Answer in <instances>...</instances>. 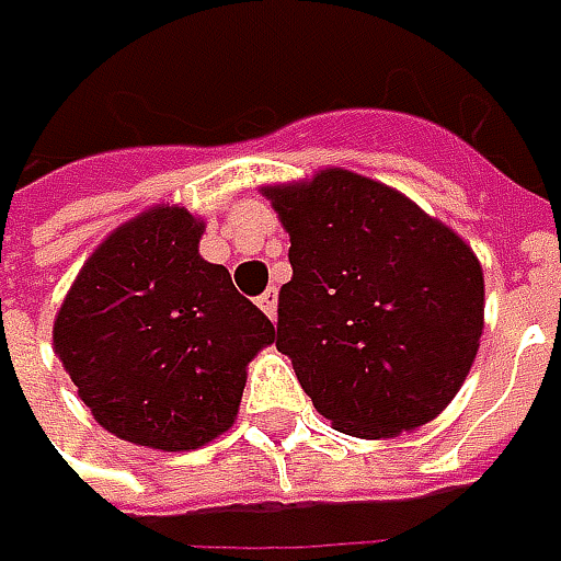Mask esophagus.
<instances>
[{
  "instance_id": "obj_1",
  "label": "esophagus",
  "mask_w": 561,
  "mask_h": 561,
  "mask_svg": "<svg viewBox=\"0 0 561 561\" xmlns=\"http://www.w3.org/2000/svg\"><path fill=\"white\" fill-rule=\"evenodd\" d=\"M255 302H259V309H262V312L268 314L271 321H274V314H277V290H274V287H268V290L262 293Z\"/></svg>"
}]
</instances>
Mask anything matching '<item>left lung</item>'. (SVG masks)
<instances>
[{
  "instance_id": "obj_1",
  "label": "left lung",
  "mask_w": 561,
  "mask_h": 561,
  "mask_svg": "<svg viewBox=\"0 0 561 561\" xmlns=\"http://www.w3.org/2000/svg\"><path fill=\"white\" fill-rule=\"evenodd\" d=\"M290 233L277 350L336 431L377 440L437 419L484 331V271L456 230L343 168L265 186Z\"/></svg>"
}]
</instances>
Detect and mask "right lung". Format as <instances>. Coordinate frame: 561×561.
<instances>
[{
  "instance_id": "add662e5",
  "label": "right lung",
  "mask_w": 561,
  "mask_h": 561,
  "mask_svg": "<svg viewBox=\"0 0 561 561\" xmlns=\"http://www.w3.org/2000/svg\"><path fill=\"white\" fill-rule=\"evenodd\" d=\"M203 221L156 205L108 233L55 314L77 397L121 440L184 453L237 419L247 365L274 324L225 265L199 255Z\"/></svg>"
}]
</instances>
